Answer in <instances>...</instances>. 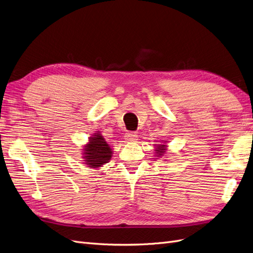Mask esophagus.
I'll return each mask as SVG.
<instances>
[{
    "label": "esophagus",
    "mask_w": 253,
    "mask_h": 253,
    "mask_svg": "<svg viewBox=\"0 0 253 253\" xmlns=\"http://www.w3.org/2000/svg\"><path fill=\"white\" fill-rule=\"evenodd\" d=\"M137 138H138V136H137L135 133H127L125 137V139L127 142H135L137 140Z\"/></svg>",
    "instance_id": "34e87169"
}]
</instances>
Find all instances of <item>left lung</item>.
<instances>
[{"mask_svg":"<svg viewBox=\"0 0 253 253\" xmlns=\"http://www.w3.org/2000/svg\"><path fill=\"white\" fill-rule=\"evenodd\" d=\"M167 140H162L160 143L155 144V155L157 157H163L167 154V151H168V145H167Z\"/></svg>","mask_w":253,"mask_h":253,"instance_id":"1","label":"left lung"}]
</instances>
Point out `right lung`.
<instances>
[{
	"mask_svg": "<svg viewBox=\"0 0 253 253\" xmlns=\"http://www.w3.org/2000/svg\"><path fill=\"white\" fill-rule=\"evenodd\" d=\"M82 152V158L84 159L82 162L87 168L94 170L108 164L113 156L112 148L105 141L100 132H97L89 137L87 142L83 145Z\"/></svg>",
	"mask_w": 253,
	"mask_h": 253,
	"instance_id": "right-lung-1",
	"label": "right lung"
}]
</instances>
